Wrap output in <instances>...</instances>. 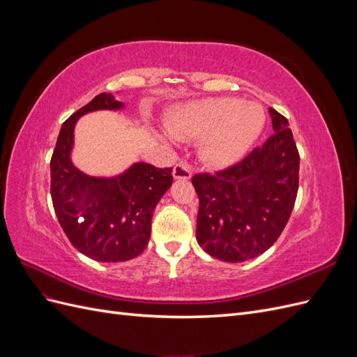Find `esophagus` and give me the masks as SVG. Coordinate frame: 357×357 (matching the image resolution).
<instances>
[{
	"mask_svg": "<svg viewBox=\"0 0 357 357\" xmlns=\"http://www.w3.org/2000/svg\"><path fill=\"white\" fill-rule=\"evenodd\" d=\"M172 176L177 180H189L192 177L190 165L186 164V162H180V164H177L174 169H172Z\"/></svg>",
	"mask_w": 357,
	"mask_h": 357,
	"instance_id": "1",
	"label": "esophagus"
}]
</instances>
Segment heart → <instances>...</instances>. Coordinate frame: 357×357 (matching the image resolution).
Segmentation results:
<instances>
[{
    "mask_svg": "<svg viewBox=\"0 0 357 357\" xmlns=\"http://www.w3.org/2000/svg\"><path fill=\"white\" fill-rule=\"evenodd\" d=\"M264 126L265 113L261 105L220 96L183 105L176 113L172 131L204 138V158L215 167H231L245 156Z\"/></svg>",
    "mask_w": 357,
    "mask_h": 357,
    "instance_id": "obj_1",
    "label": "heart"
}]
</instances>
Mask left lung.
<instances>
[{
	"label": "left lung",
	"mask_w": 357,
	"mask_h": 357,
	"mask_svg": "<svg viewBox=\"0 0 357 357\" xmlns=\"http://www.w3.org/2000/svg\"><path fill=\"white\" fill-rule=\"evenodd\" d=\"M274 134L238 164L215 174H197V240L205 253L244 262L271 247L294 210L299 153L284 116L269 109Z\"/></svg>",
	"instance_id": "obj_1"
}]
</instances>
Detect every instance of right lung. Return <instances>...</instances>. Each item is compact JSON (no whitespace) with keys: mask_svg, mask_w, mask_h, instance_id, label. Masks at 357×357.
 Listing matches in <instances>:
<instances>
[{"mask_svg":"<svg viewBox=\"0 0 357 357\" xmlns=\"http://www.w3.org/2000/svg\"><path fill=\"white\" fill-rule=\"evenodd\" d=\"M123 102L100 93L62 123L50 159V193L59 225L80 253L98 262H125L149 244L152 215L172 183V168L144 162L114 177L84 174L71 162L74 126L96 110H121Z\"/></svg>","mask_w":357,"mask_h":357,"instance_id":"obj_1","label":"right lung"}]
</instances>
